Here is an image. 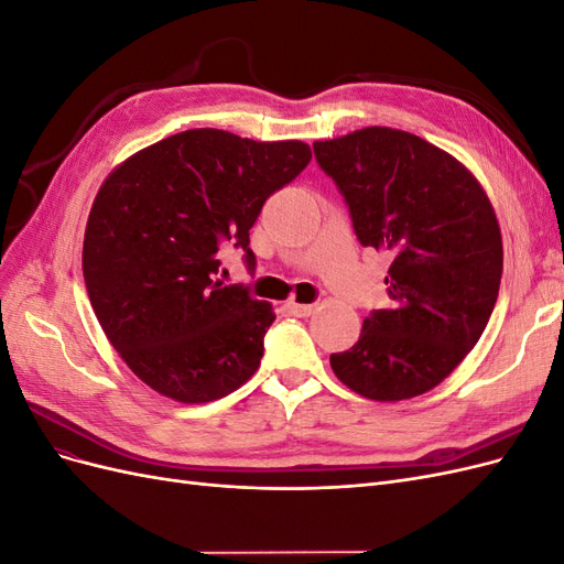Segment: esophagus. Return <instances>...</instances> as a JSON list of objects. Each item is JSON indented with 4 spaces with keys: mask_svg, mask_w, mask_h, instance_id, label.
<instances>
[{
    "mask_svg": "<svg viewBox=\"0 0 564 564\" xmlns=\"http://www.w3.org/2000/svg\"><path fill=\"white\" fill-rule=\"evenodd\" d=\"M286 308H289V313L296 315V317H308V315L315 313V303H294V301H289Z\"/></svg>",
    "mask_w": 564,
    "mask_h": 564,
    "instance_id": "esophagus-1",
    "label": "esophagus"
}]
</instances>
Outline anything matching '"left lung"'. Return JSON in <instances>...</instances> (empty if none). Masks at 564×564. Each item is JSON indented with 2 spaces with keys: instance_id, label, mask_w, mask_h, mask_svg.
I'll return each instance as SVG.
<instances>
[{
  "instance_id": "obj_1",
  "label": "left lung",
  "mask_w": 564,
  "mask_h": 564,
  "mask_svg": "<svg viewBox=\"0 0 564 564\" xmlns=\"http://www.w3.org/2000/svg\"><path fill=\"white\" fill-rule=\"evenodd\" d=\"M313 150L360 245L392 253V305L369 313L357 344L329 357L332 369L369 400L416 398L445 381L487 327L503 270L497 216L468 169L414 133L367 127Z\"/></svg>"
}]
</instances>
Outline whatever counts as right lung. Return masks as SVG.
<instances>
[{"mask_svg": "<svg viewBox=\"0 0 564 564\" xmlns=\"http://www.w3.org/2000/svg\"><path fill=\"white\" fill-rule=\"evenodd\" d=\"M301 141L259 143L191 129L135 152L100 185L84 232L91 308L129 369L162 395L199 404L253 377L270 303L224 284L218 251H245L265 199L311 162Z\"/></svg>", "mask_w": 564, "mask_h": 564, "instance_id": "right-lung-1", "label": "right lung"}]
</instances>
